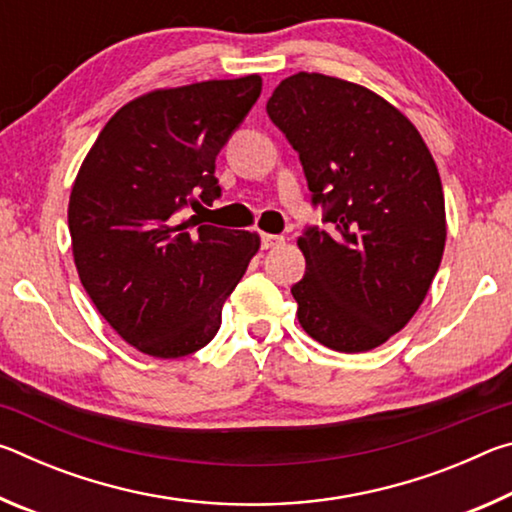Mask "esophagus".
<instances>
[{
    "label": "esophagus",
    "instance_id": "esophagus-1",
    "mask_svg": "<svg viewBox=\"0 0 512 512\" xmlns=\"http://www.w3.org/2000/svg\"><path fill=\"white\" fill-rule=\"evenodd\" d=\"M259 241H262V248H264V250H268V248L280 246L282 241H284V237H280V235H268V232H264L262 239H259Z\"/></svg>",
    "mask_w": 512,
    "mask_h": 512
}]
</instances>
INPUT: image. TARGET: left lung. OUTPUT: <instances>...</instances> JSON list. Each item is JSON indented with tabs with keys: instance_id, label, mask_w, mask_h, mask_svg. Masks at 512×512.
<instances>
[{
	"instance_id": "left-lung-1",
	"label": "left lung",
	"mask_w": 512,
	"mask_h": 512,
	"mask_svg": "<svg viewBox=\"0 0 512 512\" xmlns=\"http://www.w3.org/2000/svg\"><path fill=\"white\" fill-rule=\"evenodd\" d=\"M266 112L298 151L327 225L298 239L307 262L291 287L300 325L336 352L377 348L413 318L443 259L436 162L400 110L334 76H289Z\"/></svg>"
}]
</instances>
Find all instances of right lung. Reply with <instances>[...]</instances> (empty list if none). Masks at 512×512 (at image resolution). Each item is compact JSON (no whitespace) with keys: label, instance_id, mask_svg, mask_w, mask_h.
<instances>
[{"label":"right lung","instance_id":"right-lung-1","mask_svg":"<svg viewBox=\"0 0 512 512\" xmlns=\"http://www.w3.org/2000/svg\"><path fill=\"white\" fill-rule=\"evenodd\" d=\"M259 92L262 79L250 74L144 94L103 126L74 180L76 271L110 327L151 357L205 348L257 253L255 232L180 214L221 196L216 155Z\"/></svg>","mask_w":512,"mask_h":512}]
</instances>
